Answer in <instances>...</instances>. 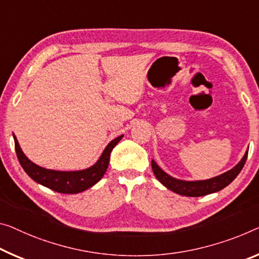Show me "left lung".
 <instances>
[{
    "mask_svg": "<svg viewBox=\"0 0 259 259\" xmlns=\"http://www.w3.org/2000/svg\"><path fill=\"white\" fill-rule=\"evenodd\" d=\"M246 157H248V150H246L244 156L240 161L237 165L234 166L227 172L220 175V176L210 178V180L206 181H196V182H186V181H180L176 178L169 176L165 174L160 166H158L155 161H152V168L155 177L160 181L166 189H169L175 193L181 194V196L186 197H201L206 196V194L218 192V191L226 188L229 185L235 178L237 175L241 172L245 164Z\"/></svg>",
    "mask_w": 259,
    "mask_h": 259,
    "instance_id": "left-lung-1",
    "label": "left lung"
}]
</instances>
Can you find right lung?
<instances>
[{"mask_svg": "<svg viewBox=\"0 0 259 259\" xmlns=\"http://www.w3.org/2000/svg\"><path fill=\"white\" fill-rule=\"evenodd\" d=\"M121 138L122 135L111 141L106 146L99 160L90 168L79 171H57L41 168V166L31 162L22 152L17 139L14 135L16 154H17L18 161L24 171L39 184L46 186L55 192L68 194L82 192V191H85L101 181V178L104 176L107 165H109L110 154L114 146L121 140Z\"/></svg>", "mask_w": 259, "mask_h": 259, "instance_id": "1", "label": "right lung"}]
</instances>
